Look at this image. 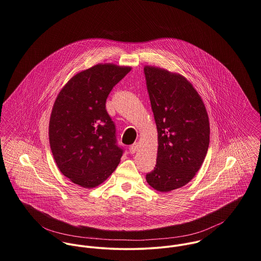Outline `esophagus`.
<instances>
[{"label":"esophagus","mask_w":261,"mask_h":261,"mask_svg":"<svg viewBox=\"0 0 261 261\" xmlns=\"http://www.w3.org/2000/svg\"><path fill=\"white\" fill-rule=\"evenodd\" d=\"M137 147H138V143H134V144H132L131 146H130V148H129V150H130V153L131 154H134V153H136V151H137Z\"/></svg>","instance_id":"1"}]
</instances>
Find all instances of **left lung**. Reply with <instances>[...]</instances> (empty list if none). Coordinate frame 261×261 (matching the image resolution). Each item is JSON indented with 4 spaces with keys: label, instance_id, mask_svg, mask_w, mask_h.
<instances>
[{
    "label": "left lung",
    "instance_id": "obj_1",
    "mask_svg": "<svg viewBox=\"0 0 261 261\" xmlns=\"http://www.w3.org/2000/svg\"><path fill=\"white\" fill-rule=\"evenodd\" d=\"M144 72L158 132L157 164L146 180L167 193L200 170L210 144V121L200 94L185 76L151 65Z\"/></svg>",
    "mask_w": 261,
    "mask_h": 261
}]
</instances>
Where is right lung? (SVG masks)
<instances>
[{
	"label": "right lung",
	"mask_w": 261,
	"mask_h": 261,
	"mask_svg": "<svg viewBox=\"0 0 261 261\" xmlns=\"http://www.w3.org/2000/svg\"><path fill=\"white\" fill-rule=\"evenodd\" d=\"M131 68L98 63L82 70L66 82L54 103L48 125L54 159L62 175L82 188L99 186L120 163L123 150L105 103Z\"/></svg>",
	"instance_id": "1"
}]
</instances>
